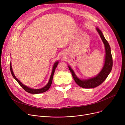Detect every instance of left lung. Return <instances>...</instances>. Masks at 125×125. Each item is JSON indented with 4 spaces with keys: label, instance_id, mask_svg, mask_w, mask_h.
Returning <instances> with one entry per match:
<instances>
[{
    "label": "left lung",
    "instance_id": "obj_1",
    "mask_svg": "<svg viewBox=\"0 0 125 125\" xmlns=\"http://www.w3.org/2000/svg\"><path fill=\"white\" fill-rule=\"evenodd\" d=\"M96 30L99 33L102 41L104 43L105 47V55L104 63L103 67L99 73L94 77L89 78L88 79H81L78 78L75 74L74 70L72 69L69 65H68L70 71L71 73L73 79L75 83L82 88L89 89L96 87L101 84L110 73L113 67V58L111 53V49L108 42L105 38L101 31L98 28Z\"/></svg>",
    "mask_w": 125,
    "mask_h": 125
}]
</instances>
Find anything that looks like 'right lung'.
Wrapping results in <instances>:
<instances>
[{"label":"right lung","instance_id":"right-lung-1","mask_svg":"<svg viewBox=\"0 0 125 125\" xmlns=\"http://www.w3.org/2000/svg\"><path fill=\"white\" fill-rule=\"evenodd\" d=\"M59 63V61H57L56 62H55V63L53 65V67H52V73H51V76H50V79H49V81L48 83L45 85V86L42 88H41V89H32V88H29L27 86H25V85H24V84H23L20 81L18 78L16 77V76L15 75L14 73H13V71H12V66H11V62H10V72H11V73L13 76V77H14L15 79L16 80V81L19 83V84L20 85V86L26 91L28 93H31V94H39V93H43L44 92H46L47 91L49 88H50L51 84H52V78H53V76H54V73H55V69L57 66V65Z\"/></svg>","mask_w":125,"mask_h":125}]
</instances>
